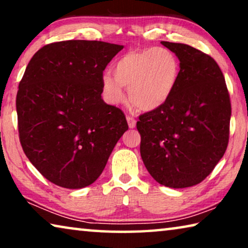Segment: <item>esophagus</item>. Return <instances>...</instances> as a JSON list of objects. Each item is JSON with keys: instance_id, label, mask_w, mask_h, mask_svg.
I'll return each instance as SVG.
<instances>
[{"instance_id": "obj_1", "label": "esophagus", "mask_w": 248, "mask_h": 248, "mask_svg": "<svg viewBox=\"0 0 248 248\" xmlns=\"http://www.w3.org/2000/svg\"><path fill=\"white\" fill-rule=\"evenodd\" d=\"M126 120H127V124H128V126H130L131 128L135 127V125H137V121H135V118H134V117H132V116H127V117H126Z\"/></svg>"}]
</instances>
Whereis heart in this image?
I'll return each mask as SVG.
<instances>
[{
  "label": "heart",
  "instance_id": "b5f03b06",
  "mask_svg": "<svg viewBox=\"0 0 248 248\" xmlns=\"http://www.w3.org/2000/svg\"><path fill=\"white\" fill-rule=\"evenodd\" d=\"M114 76L105 73L101 84L109 103L125 100L124 88L130 101L140 110L161 107L177 87L181 78V62L172 50L165 47L132 49L113 64Z\"/></svg>",
  "mask_w": 248,
  "mask_h": 248
}]
</instances>
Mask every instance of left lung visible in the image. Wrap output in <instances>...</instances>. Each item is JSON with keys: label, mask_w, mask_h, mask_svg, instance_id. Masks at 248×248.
<instances>
[{"label": "left lung", "mask_w": 248, "mask_h": 248, "mask_svg": "<svg viewBox=\"0 0 248 248\" xmlns=\"http://www.w3.org/2000/svg\"><path fill=\"white\" fill-rule=\"evenodd\" d=\"M161 44L177 55L181 78L161 107L139 116L140 152L159 184L184 188L204 181L225 155L232 104L211 56L185 44Z\"/></svg>", "instance_id": "left-lung-1"}]
</instances>
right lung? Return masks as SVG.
I'll return each instance as SVG.
<instances>
[{"label": "right lung", "mask_w": 248, "mask_h": 248, "mask_svg": "<svg viewBox=\"0 0 248 248\" xmlns=\"http://www.w3.org/2000/svg\"><path fill=\"white\" fill-rule=\"evenodd\" d=\"M122 45L65 40L42 47L16 93L19 139L27 158L53 184L82 188L103 172L128 125L101 99V78Z\"/></svg>", "instance_id": "1"}]
</instances>
